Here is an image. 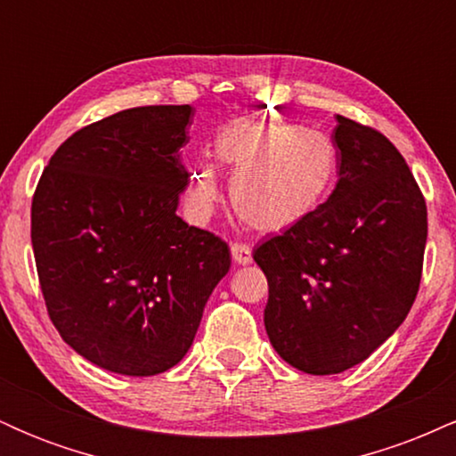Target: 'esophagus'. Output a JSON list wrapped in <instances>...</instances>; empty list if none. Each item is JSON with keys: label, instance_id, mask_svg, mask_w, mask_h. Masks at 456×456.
<instances>
[{"label": "esophagus", "instance_id": "34e87169", "mask_svg": "<svg viewBox=\"0 0 456 456\" xmlns=\"http://www.w3.org/2000/svg\"><path fill=\"white\" fill-rule=\"evenodd\" d=\"M232 257L238 265H248L253 261V250H250L248 244H232Z\"/></svg>", "mask_w": 456, "mask_h": 456}]
</instances>
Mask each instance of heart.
<instances>
[{"instance_id":"heart-1","label":"heart","mask_w":456,"mask_h":456,"mask_svg":"<svg viewBox=\"0 0 456 456\" xmlns=\"http://www.w3.org/2000/svg\"><path fill=\"white\" fill-rule=\"evenodd\" d=\"M214 156L232 171L229 197L240 221L279 233L306 221L330 197L338 175V150L326 133L291 122L235 119L214 139ZM188 203L208 216L221 199L216 169L197 162L188 177Z\"/></svg>"}]
</instances>
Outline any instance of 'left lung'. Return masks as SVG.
Instances as JSON below:
<instances>
[{
    "label": "left lung",
    "instance_id": "left-lung-1",
    "mask_svg": "<svg viewBox=\"0 0 456 456\" xmlns=\"http://www.w3.org/2000/svg\"><path fill=\"white\" fill-rule=\"evenodd\" d=\"M338 182L306 221L264 240L265 332L308 375L352 369L407 317L420 287L427 206L399 150L337 115Z\"/></svg>",
    "mask_w": 456,
    "mask_h": 456
}]
</instances>
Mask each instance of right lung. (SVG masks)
Listing matches in <instances>:
<instances>
[{"label":"right lung","instance_id":"1","mask_svg":"<svg viewBox=\"0 0 456 456\" xmlns=\"http://www.w3.org/2000/svg\"><path fill=\"white\" fill-rule=\"evenodd\" d=\"M191 118V104H159L81 128L51 156L31 201L51 322L111 373L148 378L180 362L232 265L221 238L175 214Z\"/></svg>","mask_w":456,"mask_h":456}]
</instances>
